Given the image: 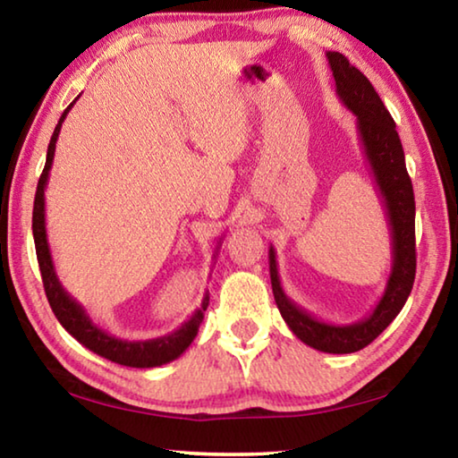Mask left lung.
Here are the masks:
<instances>
[{"label":"left lung","mask_w":458,"mask_h":458,"mask_svg":"<svg viewBox=\"0 0 458 458\" xmlns=\"http://www.w3.org/2000/svg\"><path fill=\"white\" fill-rule=\"evenodd\" d=\"M337 95L344 105L358 117V129L368 164L382 191L387 218L392 228V275L387 278L384 297L379 299L368 319L353 325H329L299 309L286 297L278 281L275 250H268L270 283L278 311L291 331L303 344L325 353H353L369 345L396 315L402 311L416 276V228H414V190L406 172L396 123L387 113L376 89L358 68L350 64L344 54L327 52Z\"/></svg>","instance_id":"obj_1"}]
</instances>
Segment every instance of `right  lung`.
I'll return each mask as SVG.
<instances>
[{"mask_svg":"<svg viewBox=\"0 0 458 458\" xmlns=\"http://www.w3.org/2000/svg\"><path fill=\"white\" fill-rule=\"evenodd\" d=\"M72 105L66 106V111L62 113L56 129H54L50 145H48V155H46V165L42 169L40 180H38L36 198H34L32 232H34L36 257H38V265H40L46 297H48V303L62 327L71 333L74 339H79L84 347H89L90 352L98 353L100 358H106L129 368L164 366V363L180 358V355L190 347L193 337L198 335L199 323L204 319V311L208 307V301H210L208 294L204 297V301H201V307L190 317V321H185L175 333H169L165 337H157L149 341H121L117 337L108 335V333H105L103 329H98L97 325L90 321V317L84 313V309L76 303L71 294L62 289V284L56 276V270H54L48 240H46L44 188H46V182H48V172L52 167L54 151H56V139L60 133L62 121L66 119V114L72 108Z\"/></svg>","mask_w":458,"mask_h":458,"instance_id":"right-lung-1","label":"right lung"}]
</instances>
